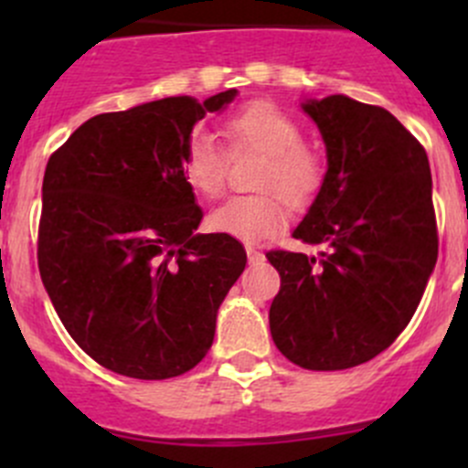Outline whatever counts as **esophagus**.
Listing matches in <instances>:
<instances>
[{
    "label": "esophagus",
    "instance_id": "1",
    "mask_svg": "<svg viewBox=\"0 0 468 468\" xmlns=\"http://www.w3.org/2000/svg\"><path fill=\"white\" fill-rule=\"evenodd\" d=\"M247 256H249V262H251V264H258V262L264 261V253L258 251V249H253V247H247Z\"/></svg>",
    "mask_w": 468,
    "mask_h": 468
}]
</instances>
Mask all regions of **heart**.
I'll use <instances>...</instances> for the list:
<instances>
[{
	"label": "heart",
	"instance_id": "b5f03b06",
	"mask_svg": "<svg viewBox=\"0 0 468 468\" xmlns=\"http://www.w3.org/2000/svg\"><path fill=\"white\" fill-rule=\"evenodd\" d=\"M230 154L256 151L264 155L258 190L264 195L233 197L215 207L207 219L212 230L242 242H262L281 233L287 224V207L308 206L324 181V165L317 154L303 146V131L287 112L267 101L239 108L221 126ZM229 158L210 133L197 131L187 140L181 172L187 186L204 199L224 192ZM278 191L282 196H273Z\"/></svg>",
	"mask_w": 468,
	"mask_h": 468
}]
</instances>
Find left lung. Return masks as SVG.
I'll return each mask as SVG.
<instances>
[{"label": "left lung", "instance_id": "8db88e82", "mask_svg": "<svg viewBox=\"0 0 468 468\" xmlns=\"http://www.w3.org/2000/svg\"><path fill=\"white\" fill-rule=\"evenodd\" d=\"M328 169L294 229L322 258L269 251L281 292L269 308L278 351L313 371H339L385 351L412 319L437 262L426 149L380 106L346 94L305 99Z\"/></svg>", "mask_w": 468, "mask_h": 468}]
</instances>
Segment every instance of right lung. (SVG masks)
Segmentation results:
<instances>
[{
  "mask_svg": "<svg viewBox=\"0 0 468 468\" xmlns=\"http://www.w3.org/2000/svg\"><path fill=\"white\" fill-rule=\"evenodd\" d=\"M238 90L165 97L83 122L42 181L37 267L74 342L106 369L165 380L199 365L217 310L247 264L224 233H197L181 172L192 129Z\"/></svg>",
  "mask_w": 468,
  "mask_h": 468,
  "instance_id": "add662e5",
  "label": "right lung"
}]
</instances>
